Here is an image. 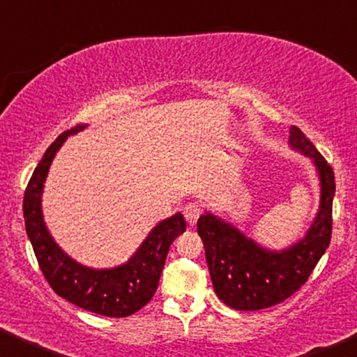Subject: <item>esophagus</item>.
I'll list each match as a JSON object with an SVG mask.
<instances>
[{"mask_svg":"<svg viewBox=\"0 0 357 357\" xmlns=\"http://www.w3.org/2000/svg\"><path fill=\"white\" fill-rule=\"evenodd\" d=\"M202 213V208L197 204H188L185 208H183V215H185V220L187 223L190 227H193L197 223V220H199Z\"/></svg>","mask_w":357,"mask_h":357,"instance_id":"34e87169","label":"esophagus"}]
</instances>
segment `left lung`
I'll return each mask as SVG.
<instances>
[{"label":"left lung","mask_w":357,"mask_h":357,"mask_svg":"<svg viewBox=\"0 0 357 357\" xmlns=\"http://www.w3.org/2000/svg\"><path fill=\"white\" fill-rule=\"evenodd\" d=\"M289 145L314 162L321 183L318 215L305 238L271 252L212 213L197 222L215 293L233 310L257 311L284 301L306 283L331 241L333 167L296 126L289 127Z\"/></svg>","instance_id":"1"}]
</instances>
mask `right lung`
<instances>
[{
  "label": "right lung",
  "mask_w": 357,
  "mask_h": 357,
  "mask_svg": "<svg viewBox=\"0 0 357 357\" xmlns=\"http://www.w3.org/2000/svg\"><path fill=\"white\" fill-rule=\"evenodd\" d=\"M86 126H76L47 147L33 172L24 192V225L44 278L56 294L82 310L109 318H126L144 307L157 291L170 245L185 231L182 213L162 220L129 261L111 270H92L79 265L57 246L43 218L41 195L44 180L56 152L68 139Z\"/></svg>",
  "instance_id": "obj_1"
}]
</instances>
